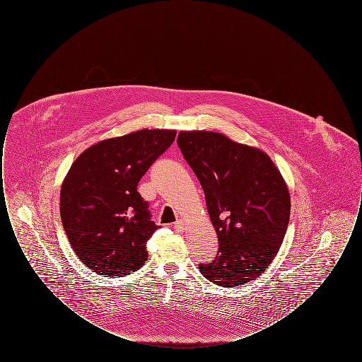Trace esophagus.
I'll return each mask as SVG.
<instances>
[{
    "mask_svg": "<svg viewBox=\"0 0 362 362\" xmlns=\"http://www.w3.org/2000/svg\"><path fill=\"white\" fill-rule=\"evenodd\" d=\"M173 229L176 230V232H179V233H182V232H185V224H183V221L182 220H177L175 225H173Z\"/></svg>",
    "mask_w": 362,
    "mask_h": 362,
    "instance_id": "34e87169",
    "label": "esophagus"
}]
</instances>
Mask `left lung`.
Listing matches in <instances>:
<instances>
[{
	"label": "left lung",
	"instance_id": "left-lung-1",
	"mask_svg": "<svg viewBox=\"0 0 362 362\" xmlns=\"http://www.w3.org/2000/svg\"><path fill=\"white\" fill-rule=\"evenodd\" d=\"M177 146L204 189L218 238L216 258L199 272L224 288L258 278L276 258L291 217L279 170L264 152L214 132H180Z\"/></svg>",
	"mask_w": 362,
	"mask_h": 362
}]
</instances>
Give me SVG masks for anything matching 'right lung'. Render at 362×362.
<instances>
[{
    "instance_id": "right-lung-1",
    "label": "right lung",
    "mask_w": 362,
    "mask_h": 362,
    "mask_svg": "<svg viewBox=\"0 0 362 362\" xmlns=\"http://www.w3.org/2000/svg\"><path fill=\"white\" fill-rule=\"evenodd\" d=\"M175 136L144 129L108 138L71 164L61 187V220L76 255L95 273L126 276L146 262V241L158 226L138 182Z\"/></svg>"
}]
</instances>
